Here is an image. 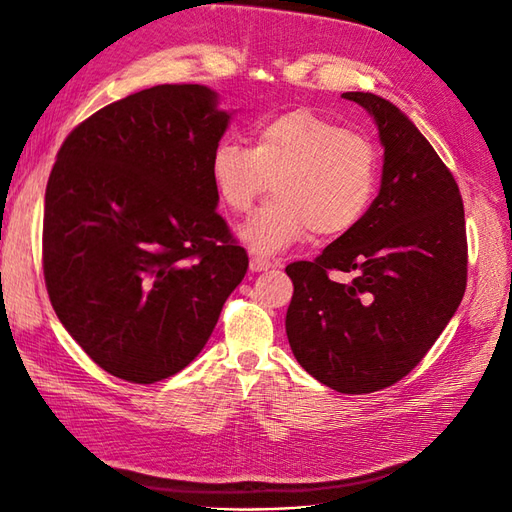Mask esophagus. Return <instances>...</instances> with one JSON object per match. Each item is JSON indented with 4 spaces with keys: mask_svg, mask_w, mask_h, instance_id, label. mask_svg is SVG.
Here are the masks:
<instances>
[{
    "mask_svg": "<svg viewBox=\"0 0 512 512\" xmlns=\"http://www.w3.org/2000/svg\"><path fill=\"white\" fill-rule=\"evenodd\" d=\"M248 268H250V273H264V270L273 268V262H270V259H266V257H262V255H253V257H250Z\"/></svg>",
    "mask_w": 512,
    "mask_h": 512,
    "instance_id": "esophagus-1",
    "label": "esophagus"
}]
</instances>
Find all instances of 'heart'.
<instances>
[{
    "label": "heart",
    "mask_w": 512,
    "mask_h": 512,
    "mask_svg": "<svg viewBox=\"0 0 512 512\" xmlns=\"http://www.w3.org/2000/svg\"><path fill=\"white\" fill-rule=\"evenodd\" d=\"M376 149L330 118L290 110L255 127L253 149L217 145L211 178L226 209L248 213L270 191L273 202L239 228L259 255L279 253L310 233L341 237L361 222L376 189Z\"/></svg>",
    "instance_id": "obj_1"
}]
</instances>
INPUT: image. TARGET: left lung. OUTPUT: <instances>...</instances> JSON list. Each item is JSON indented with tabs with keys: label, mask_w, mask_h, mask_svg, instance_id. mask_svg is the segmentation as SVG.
Wrapping results in <instances>:
<instances>
[{
	"label": "left lung",
	"mask_w": 512,
	"mask_h": 512,
	"mask_svg": "<svg viewBox=\"0 0 512 512\" xmlns=\"http://www.w3.org/2000/svg\"><path fill=\"white\" fill-rule=\"evenodd\" d=\"M343 99L367 110L383 145L372 206L314 262L286 268V334L299 365L341 394H369L416 367L466 288L460 189L436 149L394 103L372 92ZM330 269L353 275L334 282Z\"/></svg>",
	"instance_id": "left-lung-1"
}]
</instances>
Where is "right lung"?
Segmentation results:
<instances>
[{
    "mask_svg": "<svg viewBox=\"0 0 512 512\" xmlns=\"http://www.w3.org/2000/svg\"><path fill=\"white\" fill-rule=\"evenodd\" d=\"M228 121L206 85H156L92 114L59 149L43 277L63 328L112 376L178 374L246 275L211 178Z\"/></svg>",
    "mask_w": 512,
    "mask_h": 512,
    "instance_id": "right-lung-1",
    "label": "right lung"
}]
</instances>
